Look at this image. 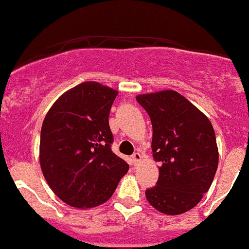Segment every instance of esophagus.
I'll return each instance as SVG.
<instances>
[{"mask_svg":"<svg viewBox=\"0 0 249 249\" xmlns=\"http://www.w3.org/2000/svg\"><path fill=\"white\" fill-rule=\"evenodd\" d=\"M131 160H133L134 164L137 165V164H139L140 162H141V160H142L141 154H140V153H134V154H133V156H131Z\"/></svg>","mask_w":249,"mask_h":249,"instance_id":"1","label":"esophagus"}]
</instances>
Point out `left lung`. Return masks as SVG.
I'll list each match as a JSON object with an SVG mask.
<instances>
[{
	"instance_id": "1",
	"label": "left lung",
	"mask_w": 249,
	"mask_h": 249,
	"mask_svg": "<svg viewBox=\"0 0 249 249\" xmlns=\"http://www.w3.org/2000/svg\"><path fill=\"white\" fill-rule=\"evenodd\" d=\"M136 100L151 120L153 157L160 163L159 180L145 197L165 214L188 212L209 191L218 168L212 124L176 90L141 94Z\"/></svg>"
}]
</instances>
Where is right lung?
<instances>
[{
  "label": "right lung",
  "mask_w": 249,
  "mask_h": 249,
  "mask_svg": "<svg viewBox=\"0 0 249 249\" xmlns=\"http://www.w3.org/2000/svg\"><path fill=\"white\" fill-rule=\"evenodd\" d=\"M118 90L86 81L52 105L40 131L39 162L55 196L89 209L112 197L129 165L112 151L108 116Z\"/></svg>",
  "instance_id": "add662e5"
}]
</instances>
